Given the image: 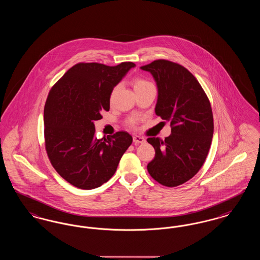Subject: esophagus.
Here are the masks:
<instances>
[{
    "instance_id": "obj_1",
    "label": "esophagus",
    "mask_w": 260,
    "mask_h": 260,
    "mask_svg": "<svg viewBox=\"0 0 260 260\" xmlns=\"http://www.w3.org/2000/svg\"><path fill=\"white\" fill-rule=\"evenodd\" d=\"M145 142V138L142 136H134V143L135 144H141Z\"/></svg>"
}]
</instances>
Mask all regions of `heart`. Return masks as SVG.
<instances>
[{
	"label": "heart",
	"mask_w": 260,
	"mask_h": 260,
	"mask_svg": "<svg viewBox=\"0 0 260 260\" xmlns=\"http://www.w3.org/2000/svg\"><path fill=\"white\" fill-rule=\"evenodd\" d=\"M149 86H153V85H152L149 81L143 79V78H136V79L134 80V88H135L136 91V90H139V89H142V88H144V87H149ZM116 89H117V87H115V88L113 89L112 95L114 94V92L116 91ZM137 121H138V120H137L136 118L132 117V118H129V119L126 120V124H127V126H129V127H132V128H136Z\"/></svg>",
	"instance_id": "b5f03b06"
}]
</instances>
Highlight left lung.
I'll list each match as a JSON object with an SVG mask.
<instances>
[{
    "label": "left lung",
    "mask_w": 260,
    "mask_h": 260,
    "mask_svg": "<svg viewBox=\"0 0 260 260\" xmlns=\"http://www.w3.org/2000/svg\"><path fill=\"white\" fill-rule=\"evenodd\" d=\"M140 68L153 75L158 87L155 113L172 127L165 140L147 138L155 149L148 173L161 185H181L198 173L208 156L213 135L210 100L198 80L178 63L158 59Z\"/></svg>",
    "instance_id": "8db88e82"
}]
</instances>
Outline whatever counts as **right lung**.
<instances>
[{"label": "right lung", "instance_id": "1", "mask_svg": "<svg viewBox=\"0 0 260 260\" xmlns=\"http://www.w3.org/2000/svg\"><path fill=\"white\" fill-rule=\"evenodd\" d=\"M134 62L116 66L80 62L53 85L44 109L45 144L50 164L70 184L85 190L107 182L133 142L126 132L98 139L94 121L109 111L114 87Z\"/></svg>", "mask_w": 260, "mask_h": 260}]
</instances>
